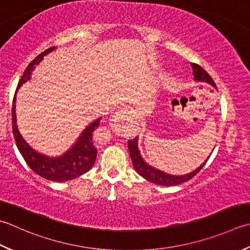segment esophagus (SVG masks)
Returning a JSON list of instances; mask_svg holds the SVG:
<instances>
[{
	"mask_svg": "<svg viewBox=\"0 0 250 250\" xmlns=\"http://www.w3.org/2000/svg\"><path fill=\"white\" fill-rule=\"evenodd\" d=\"M125 110H119V111H117L116 114L114 115V118H112V120H114V121H118L120 118H122V117L125 116Z\"/></svg>",
	"mask_w": 250,
	"mask_h": 250,
	"instance_id": "obj_1",
	"label": "esophagus"
}]
</instances>
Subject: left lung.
Returning <instances> with one entry per match:
<instances>
[{
  "label": "left lung",
  "instance_id": "8db88e82",
  "mask_svg": "<svg viewBox=\"0 0 250 250\" xmlns=\"http://www.w3.org/2000/svg\"><path fill=\"white\" fill-rule=\"evenodd\" d=\"M190 65H192V68H193V75H194L195 80L207 82L214 87L217 86L212 78L209 76V73L205 70L203 67H200L199 65H197V63H190ZM128 147H129V153L131 156L132 163H133L136 172H138L141 177H143L144 179L149 181V182L158 184V185H164V187L178 185V184L187 182V181L194 178L195 175H196L199 171L203 169L204 166L206 165L207 160L209 159L208 157L207 160L205 161L203 165H200V167H198L196 170H194L193 172L184 174V175H171L165 172H161V171L150 167V166H148L143 159H142L139 148H138V136L133 140L128 141Z\"/></svg>",
  "mask_w": 250,
  "mask_h": 250
}]
</instances>
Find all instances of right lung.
Instances as JSON below:
<instances>
[{"label":"right lung","instance_id":"add662e5","mask_svg":"<svg viewBox=\"0 0 250 250\" xmlns=\"http://www.w3.org/2000/svg\"><path fill=\"white\" fill-rule=\"evenodd\" d=\"M54 50V47H50L48 50L44 51L40 55H38L34 60L29 63L24 70L21 80L18 82V87L22 83L30 79L31 71L33 70L34 65H38L43 60L47 53ZM101 118L93 121L89 126L82 132L79 140L72 147L66 151L62 156L57 158H50L46 156L41 155L34 151L26 142L23 141L21 135L19 134L17 125H16V116H15V96L13 100L12 107V126L13 134L16 145L21 151L24 161L30 167L34 172L40 175V177L55 181V182H63V181H69L80 177L83 173L89 171L95 164L97 149L93 144V132L100 125Z\"/></svg>","mask_w":250,"mask_h":250}]
</instances>
